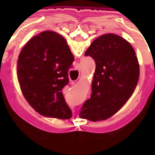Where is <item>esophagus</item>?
<instances>
[{
    "label": "esophagus",
    "instance_id": "esophagus-1",
    "mask_svg": "<svg viewBox=\"0 0 155 155\" xmlns=\"http://www.w3.org/2000/svg\"><path fill=\"white\" fill-rule=\"evenodd\" d=\"M71 84H75V81H71Z\"/></svg>",
    "mask_w": 155,
    "mask_h": 155
}]
</instances>
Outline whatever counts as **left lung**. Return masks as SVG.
Masks as SVG:
<instances>
[{"instance_id": "8db88e82", "label": "left lung", "mask_w": 155, "mask_h": 155, "mask_svg": "<svg viewBox=\"0 0 155 155\" xmlns=\"http://www.w3.org/2000/svg\"><path fill=\"white\" fill-rule=\"evenodd\" d=\"M95 62L91 94L79 116L92 122L107 120L131 97L137 85L140 67L128 41L113 33L94 39L85 52Z\"/></svg>"}]
</instances>
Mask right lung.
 <instances>
[{
    "mask_svg": "<svg viewBox=\"0 0 155 155\" xmlns=\"http://www.w3.org/2000/svg\"><path fill=\"white\" fill-rule=\"evenodd\" d=\"M74 61L62 35L44 31L22 48L17 63V76L25 98L42 116L69 120L72 113L62 89L68 84V70Z\"/></svg>",
    "mask_w": 155,
    "mask_h": 155,
    "instance_id": "add662e5",
    "label": "right lung"
}]
</instances>
